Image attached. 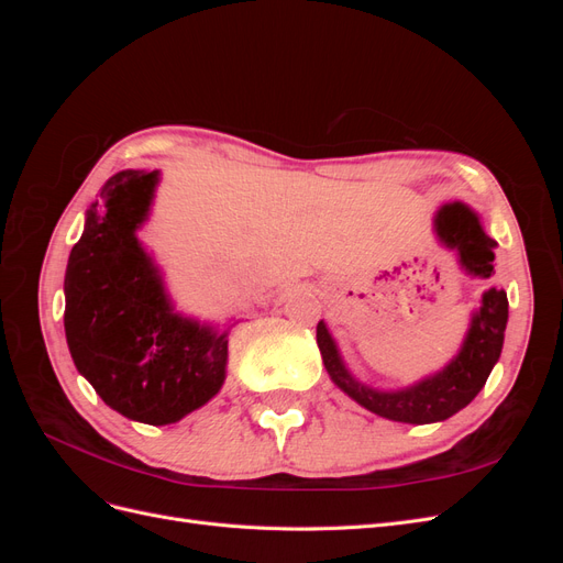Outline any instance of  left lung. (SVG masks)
Wrapping results in <instances>:
<instances>
[{
  "instance_id": "8db88e82",
  "label": "left lung",
  "mask_w": 563,
  "mask_h": 563,
  "mask_svg": "<svg viewBox=\"0 0 563 563\" xmlns=\"http://www.w3.org/2000/svg\"><path fill=\"white\" fill-rule=\"evenodd\" d=\"M437 232L441 240L460 253V263L465 265L470 275L490 277L496 242L484 234L474 213H470L465 207H457V203L441 209L437 216ZM505 327L507 294L505 288L493 286L490 291L484 294L479 312L472 317V329L455 360L437 376L399 391H378L356 383L340 362L335 343L327 327H323V321L317 323V345L333 383L347 391L356 404L389 420L424 424L451 418L479 395L490 368L496 366L500 356Z\"/></svg>"
}]
</instances>
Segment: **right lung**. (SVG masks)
<instances>
[{"label":"right lung","mask_w":563,"mask_h":563,"mask_svg":"<svg viewBox=\"0 0 563 563\" xmlns=\"http://www.w3.org/2000/svg\"><path fill=\"white\" fill-rule=\"evenodd\" d=\"M155 185V172H119L100 190L67 261L65 338L77 371L110 408L168 424L223 385L228 331L213 333L174 314L135 240Z\"/></svg>","instance_id":"obj_1"}]
</instances>
